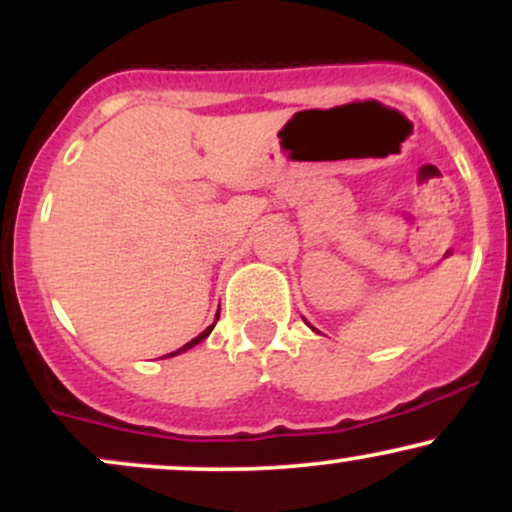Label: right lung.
<instances>
[{"label":"right lung","instance_id":"right-lung-1","mask_svg":"<svg viewBox=\"0 0 512 512\" xmlns=\"http://www.w3.org/2000/svg\"><path fill=\"white\" fill-rule=\"evenodd\" d=\"M216 320H219V313H216ZM214 325H216V322H214ZM214 325H209V327H207V330H204L202 334H199V337H195V339H192V342H187L185 346H180V349H178V351H173V354H168V356H178V354H182V351L192 349V346H195V344H199V342H202V339H207V337H209V334H211V330H214Z\"/></svg>","mask_w":512,"mask_h":512}]
</instances>
